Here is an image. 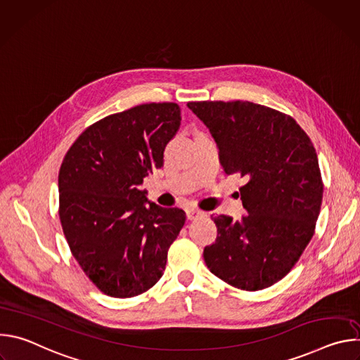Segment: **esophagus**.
I'll return each mask as SVG.
<instances>
[{
  "instance_id": "1",
  "label": "esophagus",
  "mask_w": 360,
  "mask_h": 360,
  "mask_svg": "<svg viewBox=\"0 0 360 360\" xmlns=\"http://www.w3.org/2000/svg\"><path fill=\"white\" fill-rule=\"evenodd\" d=\"M202 217H205V212H202V211H199V210H195V208H188V210H186V218H188L189 221L198 219V218H202Z\"/></svg>"
}]
</instances>
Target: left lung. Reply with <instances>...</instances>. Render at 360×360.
<instances>
[{"instance_id":"8db88e82","label":"left lung","mask_w":360,"mask_h":360,"mask_svg":"<svg viewBox=\"0 0 360 360\" xmlns=\"http://www.w3.org/2000/svg\"><path fill=\"white\" fill-rule=\"evenodd\" d=\"M188 108L210 129L224 171L248 179L239 189L246 215L212 217L218 236L203 249L205 264L238 289L272 286L314 236L323 196L316 150L293 118L249 101Z\"/></svg>"}]
</instances>
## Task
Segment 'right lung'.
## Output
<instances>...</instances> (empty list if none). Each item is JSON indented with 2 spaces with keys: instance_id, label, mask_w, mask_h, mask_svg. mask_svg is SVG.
<instances>
[{
  "instance_id": "right-lung-1",
  "label": "right lung",
  "mask_w": 360,
  "mask_h": 360,
  "mask_svg": "<svg viewBox=\"0 0 360 360\" xmlns=\"http://www.w3.org/2000/svg\"><path fill=\"white\" fill-rule=\"evenodd\" d=\"M179 127L174 102L138 105L91 125L64 158L63 231L85 275L105 295L136 296L164 275L186 215L148 200L139 185L164 167L165 146Z\"/></svg>"
}]
</instances>
